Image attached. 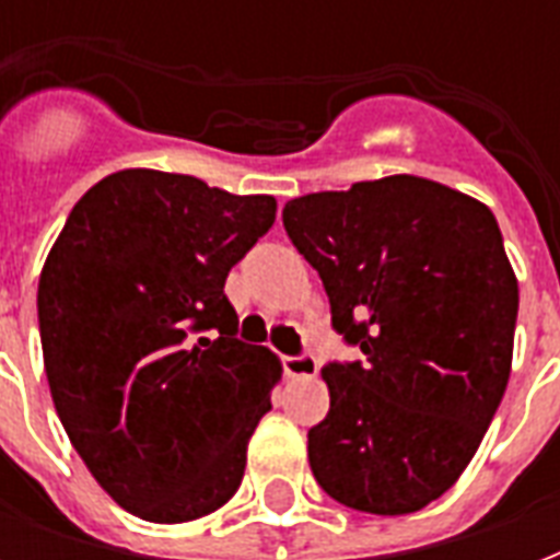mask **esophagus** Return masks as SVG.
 <instances>
[{
    "label": "esophagus",
    "mask_w": 560,
    "mask_h": 560,
    "mask_svg": "<svg viewBox=\"0 0 560 560\" xmlns=\"http://www.w3.org/2000/svg\"><path fill=\"white\" fill-rule=\"evenodd\" d=\"M281 363H284V374H288V377H316V372H319V363H316V358H311V354L284 358Z\"/></svg>",
    "instance_id": "esophagus-1"
}]
</instances>
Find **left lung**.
Masks as SVG:
<instances>
[{
	"mask_svg": "<svg viewBox=\"0 0 560 560\" xmlns=\"http://www.w3.org/2000/svg\"><path fill=\"white\" fill-rule=\"evenodd\" d=\"M284 229L319 272L358 363H328L307 430L316 482L369 514H412L474 459L512 374L517 276L486 202L433 179L290 200Z\"/></svg>",
	"mask_w": 560,
	"mask_h": 560,
	"instance_id": "left-lung-1",
	"label": "left lung"
}]
</instances>
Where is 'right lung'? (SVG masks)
I'll list each match as a JSON object with an SVG mask.
<instances>
[{
  "label": "right lung",
  "instance_id": "add662e5",
  "mask_svg": "<svg viewBox=\"0 0 560 560\" xmlns=\"http://www.w3.org/2000/svg\"><path fill=\"white\" fill-rule=\"evenodd\" d=\"M272 220L270 194L127 168L74 202L43 264L57 416L95 482L142 521H197L244 479L281 360L237 340L223 284Z\"/></svg>",
  "mask_w": 560,
  "mask_h": 560
}]
</instances>
